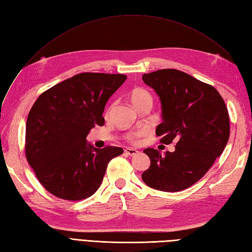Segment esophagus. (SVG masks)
<instances>
[{"mask_svg":"<svg viewBox=\"0 0 252 252\" xmlns=\"http://www.w3.org/2000/svg\"><path fill=\"white\" fill-rule=\"evenodd\" d=\"M124 152H125V155H127V156H134V155L138 154L139 151L136 150V149H133V148L126 147V148H125V150H124Z\"/></svg>","mask_w":252,"mask_h":252,"instance_id":"34e87169","label":"esophagus"}]
</instances>
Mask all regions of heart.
<instances>
[{"instance_id":"obj_1","label":"heart","mask_w":252,"mask_h":252,"mask_svg":"<svg viewBox=\"0 0 252 252\" xmlns=\"http://www.w3.org/2000/svg\"><path fill=\"white\" fill-rule=\"evenodd\" d=\"M129 97H130V101L136 109L143 107L145 105H152V101H154V97H152L150 91L143 87H138L131 90ZM109 111L110 107L107 109V113H109ZM147 133L148 131L146 129H139V130L128 133L127 140L131 143H139L141 139L147 135Z\"/></svg>"}]
</instances>
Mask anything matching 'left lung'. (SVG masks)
Here are the masks:
<instances>
[{
  "instance_id": "obj_1",
  "label": "left lung",
  "mask_w": 252,
  "mask_h": 252,
  "mask_svg": "<svg viewBox=\"0 0 252 252\" xmlns=\"http://www.w3.org/2000/svg\"><path fill=\"white\" fill-rule=\"evenodd\" d=\"M143 81L161 98L159 142L177 145L165 156L145 149L150 166L142 179L157 190L181 191L202 179L223 152L230 134L227 107L215 87L177 69L143 74Z\"/></svg>"
}]
</instances>
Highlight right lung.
<instances>
[{"label":"right lung","mask_w":252,"mask_h":252,"mask_svg":"<svg viewBox=\"0 0 252 252\" xmlns=\"http://www.w3.org/2000/svg\"><path fill=\"white\" fill-rule=\"evenodd\" d=\"M125 74L83 72L47 89L36 98L27 118L25 156L48 192L80 201L100 187L108 163L123 148H94L89 130L103 126L109 97L125 82Z\"/></svg>","instance_id":"right-lung-1"}]
</instances>
